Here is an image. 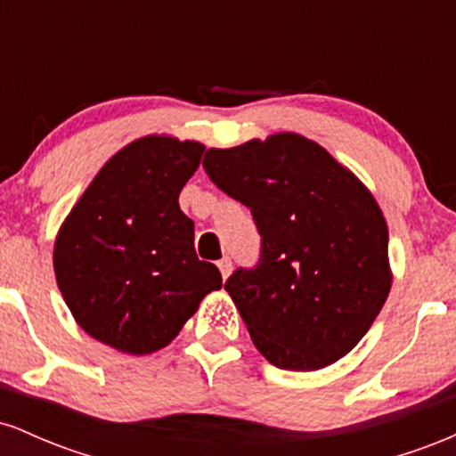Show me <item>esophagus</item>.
I'll return each mask as SVG.
<instances>
[{"mask_svg": "<svg viewBox=\"0 0 456 456\" xmlns=\"http://www.w3.org/2000/svg\"><path fill=\"white\" fill-rule=\"evenodd\" d=\"M218 270H221L223 279H227V276L232 274V270H233V264H232V259H229V257H223L221 261H218Z\"/></svg>", "mask_w": 456, "mask_h": 456, "instance_id": "esophagus-1", "label": "esophagus"}]
</instances>
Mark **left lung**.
<instances>
[{
    "label": "left lung",
    "instance_id": "obj_1",
    "mask_svg": "<svg viewBox=\"0 0 456 456\" xmlns=\"http://www.w3.org/2000/svg\"><path fill=\"white\" fill-rule=\"evenodd\" d=\"M203 169L261 235L259 264L224 282L259 354L287 370L347 355L392 287L388 224L369 188L296 133L210 148Z\"/></svg>",
    "mask_w": 456,
    "mask_h": 456
}]
</instances>
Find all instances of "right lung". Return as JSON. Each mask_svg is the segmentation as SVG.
<instances>
[{
    "mask_svg": "<svg viewBox=\"0 0 456 456\" xmlns=\"http://www.w3.org/2000/svg\"><path fill=\"white\" fill-rule=\"evenodd\" d=\"M206 145L169 134L141 137L104 162L55 238L57 287L75 322L122 354L167 347L221 289V272L199 261L195 224L180 191Z\"/></svg>",
    "mask_w": 456,
    "mask_h": 456,
    "instance_id": "obj_1",
    "label": "right lung"
}]
</instances>
